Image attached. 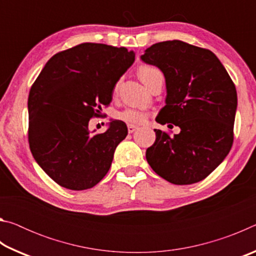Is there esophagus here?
I'll return each instance as SVG.
<instances>
[{"label":"esophagus","mask_w":256,"mask_h":256,"mask_svg":"<svg viewBox=\"0 0 256 256\" xmlns=\"http://www.w3.org/2000/svg\"><path fill=\"white\" fill-rule=\"evenodd\" d=\"M136 125H132V124H128V133H133L134 131H136Z\"/></svg>","instance_id":"34e87169"}]
</instances>
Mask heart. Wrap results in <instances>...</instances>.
Instances as JSON below:
<instances>
[{
	"instance_id": "obj_1",
	"label": "heart",
	"mask_w": 256,
	"mask_h": 256,
	"mask_svg": "<svg viewBox=\"0 0 256 256\" xmlns=\"http://www.w3.org/2000/svg\"><path fill=\"white\" fill-rule=\"evenodd\" d=\"M158 73H160L158 68L156 66H149V64H142L138 68V76L146 86H149L151 79L156 74H158ZM118 84H116L114 86V92H118ZM118 118L128 124H142L148 118V114L146 112L134 110V108H126V110L118 112Z\"/></svg>"
}]
</instances>
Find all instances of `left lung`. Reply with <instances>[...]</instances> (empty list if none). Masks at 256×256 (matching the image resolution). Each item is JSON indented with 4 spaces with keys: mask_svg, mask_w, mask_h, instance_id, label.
<instances>
[{
    "mask_svg": "<svg viewBox=\"0 0 256 256\" xmlns=\"http://www.w3.org/2000/svg\"><path fill=\"white\" fill-rule=\"evenodd\" d=\"M141 58L159 68L166 79V105L156 120L180 128L174 136L154 130L156 141L146 149V162L170 183H198L232 149L235 84L211 50L180 40L154 44Z\"/></svg>",
    "mask_w": 256,
    "mask_h": 256,
    "instance_id": "left-lung-1",
    "label": "left lung"
}]
</instances>
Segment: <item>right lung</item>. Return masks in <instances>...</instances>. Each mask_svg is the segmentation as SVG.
Masks as SVG:
<instances>
[{
	"label": "right lung",
	"instance_id": "1",
	"mask_svg": "<svg viewBox=\"0 0 256 256\" xmlns=\"http://www.w3.org/2000/svg\"><path fill=\"white\" fill-rule=\"evenodd\" d=\"M136 54L125 47L84 42L58 52L29 92L28 142L37 164L62 188H94L110 170L114 151L128 136L123 120L92 134L89 120L112 102L116 82Z\"/></svg>",
	"mask_w": 256,
	"mask_h": 256
}]
</instances>
